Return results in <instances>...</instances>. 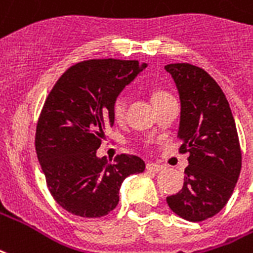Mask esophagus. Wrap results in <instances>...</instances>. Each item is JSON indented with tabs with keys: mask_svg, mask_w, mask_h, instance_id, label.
Instances as JSON below:
<instances>
[{
	"mask_svg": "<svg viewBox=\"0 0 253 253\" xmlns=\"http://www.w3.org/2000/svg\"><path fill=\"white\" fill-rule=\"evenodd\" d=\"M147 170L149 171H154V173H161V171H164L165 170V166L162 165H158V164H147Z\"/></svg>",
	"mask_w": 253,
	"mask_h": 253,
	"instance_id": "esophagus-1",
	"label": "esophagus"
}]
</instances>
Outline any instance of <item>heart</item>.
<instances>
[{
    "instance_id": "heart-1",
    "label": "heart",
    "mask_w": 253,
    "mask_h": 253,
    "mask_svg": "<svg viewBox=\"0 0 253 253\" xmlns=\"http://www.w3.org/2000/svg\"><path fill=\"white\" fill-rule=\"evenodd\" d=\"M168 96H170L168 92H165L162 89H155L154 92L151 93V100H153V103H157L162 99L168 98ZM125 111H126V98L123 95H119L114 103V115L117 119H122L125 115Z\"/></svg>"
}]
</instances>
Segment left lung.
<instances>
[{
	"label": "left lung",
	"instance_id": "left-lung-1",
	"mask_svg": "<svg viewBox=\"0 0 253 253\" xmlns=\"http://www.w3.org/2000/svg\"><path fill=\"white\" fill-rule=\"evenodd\" d=\"M181 102L178 138L189 153L184 186L166 198L175 214L203 221L231 198L241 170L236 123L225 95L211 75L188 63L168 64Z\"/></svg>",
	"mask_w": 253,
	"mask_h": 253
}]
</instances>
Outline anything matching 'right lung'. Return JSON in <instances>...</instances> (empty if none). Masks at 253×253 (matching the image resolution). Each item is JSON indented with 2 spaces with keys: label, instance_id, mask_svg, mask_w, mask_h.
Returning a JSON list of instances; mask_svg holds the SVG:
<instances>
[{
  "label": "right lung",
  "instance_id": "1",
  "mask_svg": "<svg viewBox=\"0 0 253 253\" xmlns=\"http://www.w3.org/2000/svg\"><path fill=\"white\" fill-rule=\"evenodd\" d=\"M147 67L136 60H87L64 72L50 91L36 130V153L56 203L75 216L103 217L119 203V190L146 165L121 154L110 164L96 155L114 126V103Z\"/></svg>",
  "mask_w": 253,
  "mask_h": 253
}]
</instances>
